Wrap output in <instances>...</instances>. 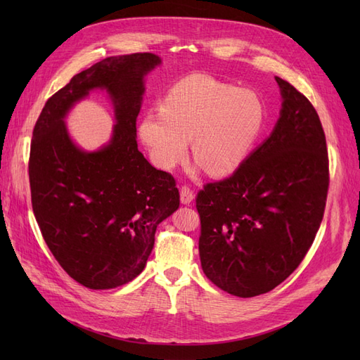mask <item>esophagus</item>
<instances>
[{"mask_svg": "<svg viewBox=\"0 0 360 360\" xmlns=\"http://www.w3.org/2000/svg\"><path fill=\"white\" fill-rule=\"evenodd\" d=\"M193 197H195V195H193V191L191 188H188V186L180 188V200H181L183 204H191Z\"/></svg>", "mask_w": 360, "mask_h": 360, "instance_id": "34e87169", "label": "esophagus"}]
</instances>
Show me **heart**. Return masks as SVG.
Here are the masks:
<instances>
[{"label": "heart", "instance_id": "b5f03b06", "mask_svg": "<svg viewBox=\"0 0 360 360\" xmlns=\"http://www.w3.org/2000/svg\"><path fill=\"white\" fill-rule=\"evenodd\" d=\"M264 105L250 90H238L202 75L171 86L160 112H148L139 136L160 169H172L188 153L219 177L233 172L248 156L264 123Z\"/></svg>", "mask_w": 360, "mask_h": 360}]
</instances>
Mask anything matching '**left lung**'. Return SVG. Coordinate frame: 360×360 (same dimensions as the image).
Returning <instances> with one entry per match:
<instances>
[{
	"instance_id": "obj_1",
	"label": "left lung",
	"mask_w": 360,
	"mask_h": 360,
	"mask_svg": "<svg viewBox=\"0 0 360 360\" xmlns=\"http://www.w3.org/2000/svg\"><path fill=\"white\" fill-rule=\"evenodd\" d=\"M276 82L284 102L274 132L230 177L197 193L202 270L238 297L269 292L299 267L329 191L320 117L290 82Z\"/></svg>"
}]
</instances>
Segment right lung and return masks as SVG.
<instances>
[{
  "label": "right lung",
  "instance_id": "obj_1",
  "mask_svg": "<svg viewBox=\"0 0 360 360\" xmlns=\"http://www.w3.org/2000/svg\"><path fill=\"white\" fill-rule=\"evenodd\" d=\"M159 63L148 52L96 63L49 97L32 130V212L58 264L86 288L110 290L135 279L158 225L180 205L176 180L151 167L136 143L143 78ZM93 88L112 94L117 124L110 145L85 154L70 141L62 118Z\"/></svg>",
  "mask_w": 360,
  "mask_h": 360
}]
</instances>
